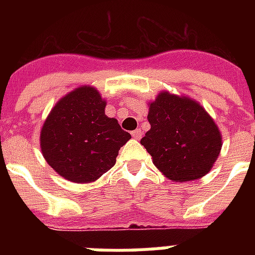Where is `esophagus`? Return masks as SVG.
Returning <instances> with one entry per match:
<instances>
[{"mask_svg":"<svg viewBox=\"0 0 255 255\" xmlns=\"http://www.w3.org/2000/svg\"><path fill=\"white\" fill-rule=\"evenodd\" d=\"M131 135H132V137L136 140L141 139V131H140V129H135V131H132Z\"/></svg>","mask_w":255,"mask_h":255,"instance_id":"obj_1","label":"esophagus"}]
</instances>
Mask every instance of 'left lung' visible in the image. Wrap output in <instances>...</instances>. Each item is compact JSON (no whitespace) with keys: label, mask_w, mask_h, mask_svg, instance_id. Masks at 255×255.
Segmentation results:
<instances>
[{"label":"left lung","mask_w":255,"mask_h":255,"mask_svg":"<svg viewBox=\"0 0 255 255\" xmlns=\"http://www.w3.org/2000/svg\"><path fill=\"white\" fill-rule=\"evenodd\" d=\"M151 129L141 145L172 181L197 180L210 172L222 147L217 124L196 100L161 91L149 103Z\"/></svg>","instance_id":"1"}]
</instances>
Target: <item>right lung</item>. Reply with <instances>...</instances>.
Wrapping results in <instances>:
<instances>
[{"instance_id":"add662e5","label":"right lung","mask_w":255,"mask_h":255,"mask_svg":"<svg viewBox=\"0 0 255 255\" xmlns=\"http://www.w3.org/2000/svg\"><path fill=\"white\" fill-rule=\"evenodd\" d=\"M106 100L91 86L69 92L50 111L41 129V149L59 176L78 184L111 169L131 135L104 114Z\"/></svg>"}]
</instances>
